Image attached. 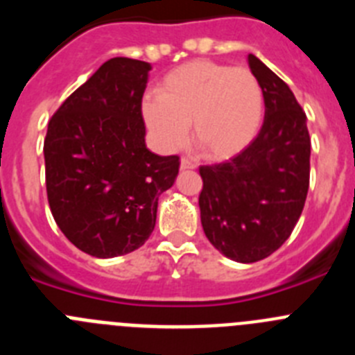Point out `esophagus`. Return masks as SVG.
Here are the masks:
<instances>
[{
  "instance_id": "esophagus-1",
  "label": "esophagus",
  "mask_w": 355,
  "mask_h": 355,
  "mask_svg": "<svg viewBox=\"0 0 355 355\" xmlns=\"http://www.w3.org/2000/svg\"><path fill=\"white\" fill-rule=\"evenodd\" d=\"M192 168H196V163L187 158H181V171H192Z\"/></svg>"
}]
</instances>
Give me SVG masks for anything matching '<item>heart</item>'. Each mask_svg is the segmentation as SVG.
Here are the masks:
<instances>
[{"label": "heart", "mask_w": 355, "mask_h": 355, "mask_svg": "<svg viewBox=\"0 0 355 355\" xmlns=\"http://www.w3.org/2000/svg\"><path fill=\"white\" fill-rule=\"evenodd\" d=\"M158 97H146L142 117L156 146L180 149L193 124V142L209 159H229L245 150L261 130L265 96L245 67L193 60L167 72Z\"/></svg>", "instance_id": "b5f03b06"}]
</instances>
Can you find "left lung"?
Returning <instances> with one entry per match:
<instances>
[{"label": "left lung", "instance_id": "1", "mask_svg": "<svg viewBox=\"0 0 355 355\" xmlns=\"http://www.w3.org/2000/svg\"><path fill=\"white\" fill-rule=\"evenodd\" d=\"M265 96V121L240 155L200 167V224L225 258L254 263L290 238L309 188L311 140L306 114L281 78L247 56Z\"/></svg>", "mask_w": 355, "mask_h": 355}]
</instances>
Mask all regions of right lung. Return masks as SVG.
Masks as SVG:
<instances>
[{
  "instance_id": "1",
  "label": "right lung",
  "mask_w": 355,
  "mask_h": 355,
  "mask_svg": "<svg viewBox=\"0 0 355 355\" xmlns=\"http://www.w3.org/2000/svg\"><path fill=\"white\" fill-rule=\"evenodd\" d=\"M150 64L112 58L56 110L44 140L53 218L72 245L94 258L142 247L158 197L174 184L178 156L146 146L142 97Z\"/></svg>"
}]
</instances>
